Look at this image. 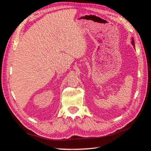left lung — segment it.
Instances as JSON below:
<instances>
[{"instance_id": "8db88e82", "label": "left lung", "mask_w": 151, "mask_h": 151, "mask_svg": "<svg viewBox=\"0 0 151 151\" xmlns=\"http://www.w3.org/2000/svg\"><path fill=\"white\" fill-rule=\"evenodd\" d=\"M132 44L133 45V46H134V47L135 48V43H134V39L132 38Z\"/></svg>"}]
</instances>
